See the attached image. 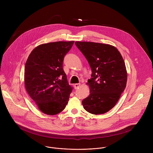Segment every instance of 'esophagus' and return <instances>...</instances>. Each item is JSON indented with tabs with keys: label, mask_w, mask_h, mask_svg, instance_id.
<instances>
[{
	"label": "esophagus",
	"mask_w": 153,
	"mask_h": 153,
	"mask_svg": "<svg viewBox=\"0 0 153 153\" xmlns=\"http://www.w3.org/2000/svg\"><path fill=\"white\" fill-rule=\"evenodd\" d=\"M80 85H81V84H74V88L75 89H77L80 87Z\"/></svg>",
	"instance_id": "1"
}]
</instances>
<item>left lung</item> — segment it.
I'll return each instance as SVG.
<instances>
[{"instance_id":"8db88e82","label":"left lung","mask_w":153,"mask_h":153,"mask_svg":"<svg viewBox=\"0 0 153 153\" xmlns=\"http://www.w3.org/2000/svg\"><path fill=\"white\" fill-rule=\"evenodd\" d=\"M92 70L88 80L90 94L82 101L84 108L95 114H103L117 103L125 89L127 72L124 59L114 46L92 42H75Z\"/></svg>"}]
</instances>
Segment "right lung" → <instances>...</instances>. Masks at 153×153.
I'll return each instance as SVG.
<instances>
[{
	"label": "right lung",
	"mask_w": 153,
	"mask_h": 153,
	"mask_svg": "<svg viewBox=\"0 0 153 153\" xmlns=\"http://www.w3.org/2000/svg\"><path fill=\"white\" fill-rule=\"evenodd\" d=\"M74 41L41 44L29 55L25 66L26 91L43 113L53 115L65 109L72 87L63 69L66 54Z\"/></svg>",
	"instance_id": "1"
}]
</instances>
